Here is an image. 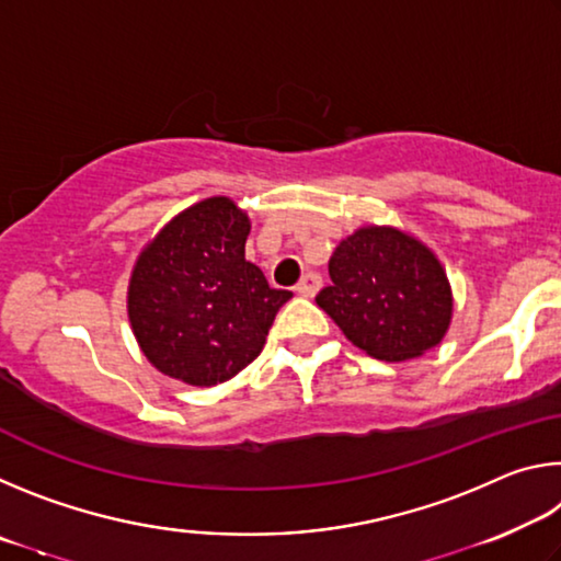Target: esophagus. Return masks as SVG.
Instances as JSON below:
<instances>
[{
  "label": "esophagus",
  "mask_w": 561,
  "mask_h": 561,
  "mask_svg": "<svg viewBox=\"0 0 561 561\" xmlns=\"http://www.w3.org/2000/svg\"><path fill=\"white\" fill-rule=\"evenodd\" d=\"M321 274L317 270H307L301 274V279L297 284V294H301V297H314V294L321 289Z\"/></svg>",
  "instance_id": "obj_1"
}]
</instances>
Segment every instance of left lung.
Listing matches in <instances>:
<instances>
[{
    "mask_svg": "<svg viewBox=\"0 0 561 561\" xmlns=\"http://www.w3.org/2000/svg\"><path fill=\"white\" fill-rule=\"evenodd\" d=\"M329 277L317 304L368 356L415 358L448 331L453 294L440 262L393 227H360L346 237L331 254Z\"/></svg>",
    "mask_w": 561,
    "mask_h": 561,
    "instance_id": "8db88e82",
    "label": "left lung"
}]
</instances>
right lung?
<instances>
[{
  "label": "right lung",
  "mask_w": 561,
  "mask_h": 561,
  "mask_svg": "<svg viewBox=\"0 0 561 561\" xmlns=\"http://www.w3.org/2000/svg\"><path fill=\"white\" fill-rule=\"evenodd\" d=\"M247 215L227 197L180 213L138 257L128 319L158 371L190 386H215L260 356L291 291L270 287L244 260Z\"/></svg>",
  "instance_id": "right-lung-1"
}]
</instances>
